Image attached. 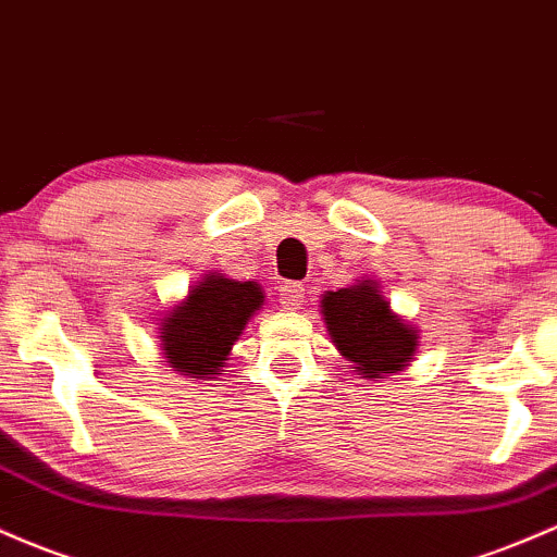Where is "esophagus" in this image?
<instances>
[{
  "label": "esophagus",
  "mask_w": 557,
  "mask_h": 557,
  "mask_svg": "<svg viewBox=\"0 0 557 557\" xmlns=\"http://www.w3.org/2000/svg\"><path fill=\"white\" fill-rule=\"evenodd\" d=\"M280 304H283L285 309H301V304H304V285L301 283L280 285Z\"/></svg>",
  "instance_id": "obj_1"
}]
</instances>
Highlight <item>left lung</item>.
Segmentation results:
<instances>
[{"mask_svg":"<svg viewBox=\"0 0 557 557\" xmlns=\"http://www.w3.org/2000/svg\"><path fill=\"white\" fill-rule=\"evenodd\" d=\"M320 314L333 346L364 381L401 372L418 354L420 330L391 309L375 280L322 293Z\"/></svg>","mask_w":557,"mask_h":557,"instance_id":"obj_1","label":"left lung"}]
</instances>
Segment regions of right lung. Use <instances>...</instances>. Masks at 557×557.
<instances>
[{"label":"right lung","instance_id":"obj_1","mask_svg":"<svg viewBox=\"0 0 557 557\" xmlns=\"http://www.w3.org/2000/svg\"><path fill=\"white\" fill-rule=\"evenodd\" d=\"M264 290L253 280H232L209 272L189 285L158 320L161 354L176 375L211 381L224 375L232 346L240 341L250 317L264 309Z\"/></svg>","mask_w":557,"mask_h":557}]
</instances>
